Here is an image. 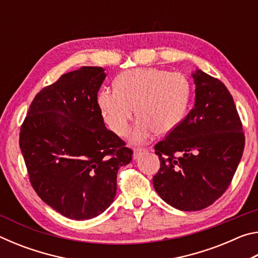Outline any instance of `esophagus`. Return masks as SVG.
I'll return each mask as SVG.
<instances>
[{
    "label": "esophagus",
    "instance_id": "esophagus-1",
    "mask_svg": "<svg viewBox=\"0 0 258 258\" xmlns=\"http://www.w3.org/2000/svg\"><path fill=\"white\" fill-rule=\"evenodd\" d=\"M147 150L143 149V148H137V149H134V152H133V158L134 159H138L140 156H141L143 152H146Z\"/></svg>",
    "mask_w": 258,
    "mask_h": 258
}]
</instances>
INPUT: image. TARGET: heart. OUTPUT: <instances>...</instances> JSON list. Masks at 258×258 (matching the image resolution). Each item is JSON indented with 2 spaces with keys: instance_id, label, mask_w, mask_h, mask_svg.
<instances>
[{
  "instance_id": "1",
  "label": "heart",
  "mask_w": 258,
  "mask_h": 258,
  "mask_svg": "<svg viewBox=\"0 0 258 258\" xmlns=\"http://www.w3.org/2000/svg\"><path fill=\"white\" fill-rule=\"evenodd\" d=\"M189 95V84L181 74L137 68L117 76L115 90H100L97 101L104 121L117 135L127 132L135 107L139 118L130 140L145 143L157 132H171L181 123Z\"/></svg>"
}]
</instances>
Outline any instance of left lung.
<instances>
[{
    "mask_svg": "<svg viewBox=\"0 0 258 258\" xmlns=\"http://www.w3.org/2000/svg\"><path fill=\"white\" fill-rule=\"evenodd\" d=\"M192 78L195 107L155 146L160 168L152 178L159 197L184 212L211 206L224 194L244 148L241 120L226 86L200 69Z\"/></svg>",
    "mask_w": 258,
    "mask_h": 258,
    "instance_id": "obj_1",
    "label": "left lung"
}]
</instances>
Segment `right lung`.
Segmentation results:
<instances>
[{
    "instance_id": "1",
    "label": "right lung",
    "mask_w": 258,
    "mask_h": 258,
    "mask_svg": "<svg viewBox=\"0 0 258 258\" xmlns=\"http://www.w3.org/2000/svg\"><path fill=\"white\" fill-rule=\"evenodd\" d=\"M101 67L63 74L34 98L19 146L30 184L43 202L71 220L97 217L117 192V173L133 151L107 130L98 106Z\"/></svg>"
}]
</instances>
